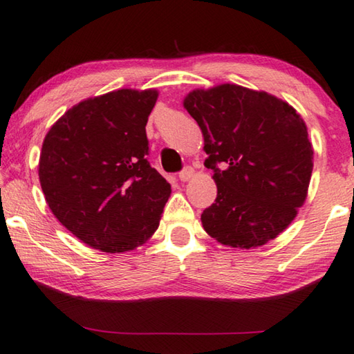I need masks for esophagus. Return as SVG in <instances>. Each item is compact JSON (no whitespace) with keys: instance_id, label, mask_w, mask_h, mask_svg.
<instances>
[{"instance_id":"34e87169","label":"esophagus","mask_w":354,"mask_h":354,"mask_svg":"<svg viewBox=\"0 0 354 354\" xmlns=\"http://www.w3.org/2000/svg\"><path fill=\"white\" fill-rule=\"evenodd\" d=\"M194 173H195V170L192 169L190 165H187V167H184V169L179 171V179H181L183 183H185V181H189V179L194 176Z\"/></svg>"}]
</instances>
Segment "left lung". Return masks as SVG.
<instances>
[{
	"instance_id": "obj_1",
	"label": "left lung",
	"mask_w": 354,
	"mask_h": 354,
	"mask_svg": "<svg viewBox=\"0 0 354 354\" xmlns=\"http://www.w3.org/2000/svg\"><path fill=\"white\" fill-rule=\"evenodd\" d=\"M204 136V165L214 171L215 203L201 214L205 232L226 246L250 249L289 226L313 171L305 122L268 93L239 85L196 89L184 100Z\"/></svg>"
}]
</instances>
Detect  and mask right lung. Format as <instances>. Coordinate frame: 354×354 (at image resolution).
<instances>
[{
  "label": "right lung",
  "instance_id": "right-lung-1",
  "mask_svg": "<svg viewBox=\"0 0 354 354\" xmlns=\"http://www.w3.org/2000/svg\"><path fill=\"white\" fill-rule=\"evenodd\" d=\"M155 89H118L80 102L44 138L38 176L69 232L104 252H125L159 226L170 184L150 165L145 125Z\"/></svg>",
  "mask_w": 354,
  "mask_h": 354
}]
</instances>
